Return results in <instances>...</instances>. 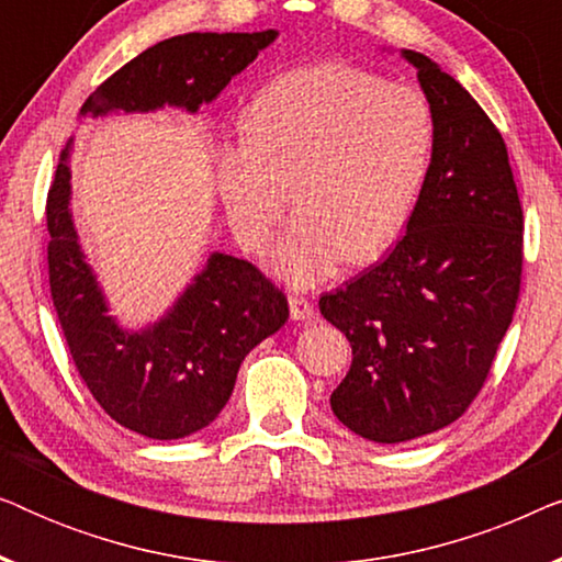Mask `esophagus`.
I'll list each match as a JSON object with an SVG mask.
<instances>
[{
    "label": "esophagus",
    "instance_id": "1",
    "mask_svg": "<svg viewBox=\"0 0 562 562\" xmlns=\"http://www.w3.org/2000/svg\"><path fill=\"white\" fill-rule=\"evenodd\" d=\"M289 312H291V319L294 322H306V319H314V306L310 304V299L304 296H291L289 299Z\"/></svg>",
    "mask_w": 562,
    "mask_h": 562
}]
</instances>
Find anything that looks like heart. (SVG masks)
I'll use <instances>...</instances> for the list:
<instances>
[{"label": "heart", "instance_id": "1", "mask_svg": "<svg viewBox=\"0 0 562 562\" xmlns=\"http://www.w3.org/2000/svg\"><path fill=\"white\" fill-rule=\"evenodd\" d=\"M243 140L220 145L217 183L237 243L260 250L291 202L273 271L299 286L345 258H381L409 222L435 150L422 91L345 64L276 76L245 114Z\"/></svg>", "mask_w": 562, "mask_h": 562}]
</instances>
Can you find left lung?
<instances>
[{"label": "left lung", "mask_w": 562, "mask_h": 562, "mask_svg": "<svg viewBox=\"0 0 562 562\" xmlns=\"http://www.w3.org/2000/svg\"><path fill=\"white\" fill-rule=\"evenodd\" d=\"M402 56L435 114L425 187L389 258L319 299L322 317L352 348L329 396L335 417L383 445L465 414L512 325L525 260V214L502 133L435 60Z\"/></svg>", "instance_id": "1"}]
</instances>
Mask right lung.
Instances as JSON below:
<instances>
[{
  "label": "right lung",
  "instance_id": "1",
  "mask_svg": "<svg viewBox=\"0 0 562 562\" xmlns=\"http://www.w3.org/2000/svg\"><path fill=\"white\" fill-rule=\"evenodd\" d=\"M276 35L263 30L168 37L99 83L79 117L153 112L166 104L196 112ZM71 143L60 153L45 217L50 296L76 371L117 425L153 440L194 435L227 404L245 356L289 319L286 296L248 260L212 252L156 325L140 333L122 329L83 260L68 212Z\"/></svg>",
  "mask_w": 562,
  "mask_h": 562
}]
</instances>
